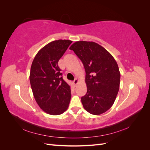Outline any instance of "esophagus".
<instances>
[{
  "mask_svg": "<svg viewBox=\"0 0 150 150\" xmlns=\"http://www.w3.org/2000/svg\"><path fill=\"white\" fill-rule=\"evenodd\" d=\"M78 82H79V80H78V79H77V78H76V79L74 80V81H73V83H74V86H76L77 84H78Z\"/></svg>",
  "mask_w": 150,
  "mask_h": 150,
  "instance_id": "esophagus-1",
  "label": "esophagus"
}]
</instances>
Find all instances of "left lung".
Listing matches in <instances>:
<instances>
[{
  "label": "left lung",
  "mask_w": 150,
  "mask_h": 150,
  "mask_svg": "<svg viewBox=\"0 0 150 150\" xmlns=\"http://www.w3.org/2000/svg\"><path fill=\"white\" fill-rule=\"evenodd\" d=\"M72 50L82 61L86 71L87 93L81 98L84 108L94 115L107 111L115 103L120 84V72L114 57L100 45L77 41Z\"/></svg>",
  "instance_id": "1"
}]
</instances>
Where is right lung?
Instances as JSON below:
<instances>
[{
	"label": "right lung",
	"instance_id": "right-lung-1",
	"mask_svg": "<svg viewBox=\"0 0 150 150\" xmlns=\"http://www.w3.org/2000/svg\"><path fill=\"white\" fill-rule=\"evenodd\" d=\"M72 42L59 39L49 42L37 53L32 63L29 79L34 97L49 115H59L69 106L71 88L62 79L58 61Z\"/></svg>",
	"mask_w": 150,
	"mask_h": 150
}]
</instances>
